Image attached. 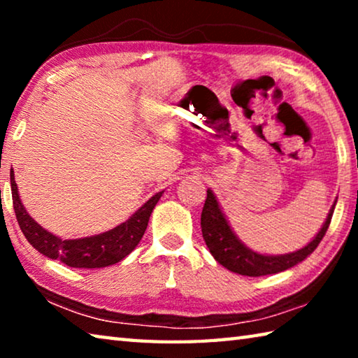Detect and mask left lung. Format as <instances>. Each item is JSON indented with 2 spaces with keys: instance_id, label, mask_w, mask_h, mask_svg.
I'll use <instances>...</instances> for the list:
<instances>
[{
  "instance_id": "1",
  "label": "left lung",
  "mask_w": 358,
  "mask_h": 358,
  "mask_svg": "<svg viewBox=\"0 0 358 358\" xmlns=\"http://www.w3.org/2000/svg\"><path fill=\"white\" fill-rule=\"evenodd\" d=\"M336 201L338 197L333 202L322 227L314 235L310 243L287 254H260L248 248L238 238V235L234 232L232 226L227 221V216L222 211L220 202H217L215 192L207 189V201H205L201 217L202 235L216 262H220L234 273L243 276H265L280 273V271L289 270L296 264L303 262L316 250L330 226Z\"/></svg>"
}]
</instances>
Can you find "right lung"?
<instances>
[{
  "instance_id": "1",
  "label": "right lung",
  "mask_w": 358,
  "mask_h": 358,
  "mask_svg": "<svg viewBox=\"0 0 358 358\" xmlns=\"http://www.w3.org/2000/svg\"><path fill=\"white\" fill-rule=\"evenodd\" d=\"M10 189L17 221H19V226L29 245L36 248L41 254H44L45 257L59 260V262L74 266V268H102V266L120 262L134 251V248L138 245L145 230H147L153 208L164 194V191L156 192L134 215L129 216V220L118 224L117 227L107 230V232L92 235V237L64 240L55 234L48 232L47 229L29 216L22 203L19 187H17L14 178V171L10 172Z\"/></svg>"
}]
</instances>
